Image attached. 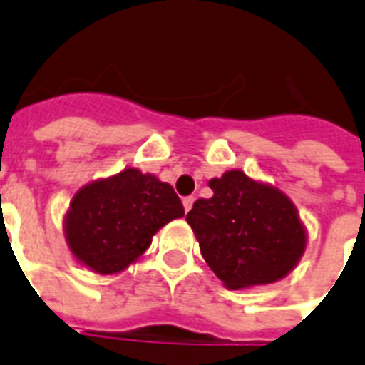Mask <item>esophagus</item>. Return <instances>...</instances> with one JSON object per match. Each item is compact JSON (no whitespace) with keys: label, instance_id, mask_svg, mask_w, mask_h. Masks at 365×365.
Segmentation results:
<instances>
[{"label":"esophagus","instance_id":"1","mask_svg":"<svg viewBox=\"0 0 365 365\" xmlns=\"http://www.w3.org/2000/svg\"><path fill=\"white\" fill-rule=\"evenodd\" d=\"M193 202H195V197H185V199H183V208H185V212H189L191 208H193Z\"/></svg>","mask_w":365,"mask_h":365}]
</instances>
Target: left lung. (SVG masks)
Masks as SVG:
<instances>
[{
	"label": "left lung",
	"mask_w": 365,
	"mask_h": 365,
	"mask_svg": "<svg viewBox=\"0 0 365 365\" xmlns=\"http://www.w3.org/2000/svg\"><path fill=\"white\" fill-rule=\"evenodd\" d=\"M210 199L185 216L200 254L229 289L277 282L305 252L307 233L294 202L242 170L210 180Z\"/></svg>",
	"instance_id": "obj_1"
}]
</instances>
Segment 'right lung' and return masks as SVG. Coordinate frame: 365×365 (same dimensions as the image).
Listing matches in <instances>:
<instances>
[{
	"instance_id": "obj_1",
	"label": "right lung",
	"mask_w": 365,
	"mask_h": 365,
	"mask_svg": "<svg viewBox=\"0 0 365 365\" xmlns=\"http://www.w3.org/2000/svg\"><path fill=\"white\" fill-rule=\"evenodd\" d=\"M183 214L170 183L125 168L77 191L64 220L66 240L83 265L113 274L134 263L153 235Z\"/></svg>"
}]
</instances>
